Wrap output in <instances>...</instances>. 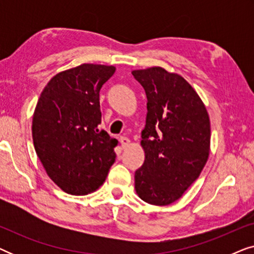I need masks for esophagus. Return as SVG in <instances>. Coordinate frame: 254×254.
I'll list each match as a JSON object with an SVG mask.
<instances>
[{
    "mask_svg": "<svg viewBox=\"0 0 254 254\" xmlns=\"http://www.w3.org/2000/svg\"><path fill=\"white\" fill-rule=\"evenodd\" d=\"M119 142H120L121 147H123V148L128 147V144L130 143L129 138H127V137H125V136H120V137H119Z\"/></svg>",
    "mask_w": 254,
    "mask_h": 254,
    "instance_id": "esophagus-1",
    "label": "esophagus"
}]
</instances>
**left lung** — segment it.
Returning a JSON list of instances; mask_svg holds the SVG:
<instances>
[{
  "label": "left lung",
  "instance_id": "left-lung-1",
  "mask_svg": "<svg viewBox=\"0 0 254 254\" xmlns=\"http://www.w3.org/2000/svg\"><path fill=\"white\" fill-rule=\"evenodd\" d=\"M147 95L142 130L143 165L135 171V190L145 202H175L206 165L210 121L202 100L182 76L161 67L131 71Z\"/></svg>",
  "mask_w": 254,
  "mask_h": 254
}]
</instances>
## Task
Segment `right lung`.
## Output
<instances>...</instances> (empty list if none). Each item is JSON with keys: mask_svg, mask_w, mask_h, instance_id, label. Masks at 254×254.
Here are the masks:
<instances>
[{"mask_svg": "<svg viewBox=\"0 0 254 254\" xmlns=\"http://www.w3.org/2000/svg\"><path fill=\"white\" fill-rule=\"evenodd\" d=\"M114 71L113 65L84 64L59 72L38 100L34 149L48 177L65 193L96 190L116 162L117 140L98 127L99 91Z\"/></svg>", "mask_w": 254, "mask_h": 254, "instance_id": "right-lung-1", "label": "right lung"}]
</instances>
